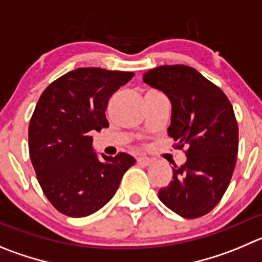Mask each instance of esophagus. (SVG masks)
<instances>
[{
  "instance_id": "1",
  "label": "esophagus",
  "mask_w": 262,
  "mask_h": 262,
  "mask_svg": "<svg viewBox=\"0 0 262 262\" xmlns=\"http://www.w3.org/2000/svg\"><path fill=\"white\" fill-rule=\"evenodd\" d=\"M137 161H138L139 164L143 165H148L152 163V160H151L150 158H147V156H138V158H137Z\"/></svg>"
}]
</instances>
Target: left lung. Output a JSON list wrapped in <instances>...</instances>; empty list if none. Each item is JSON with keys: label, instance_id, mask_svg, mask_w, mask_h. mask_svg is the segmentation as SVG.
I'll use <instances>...</instances> for the list:
<instances>
[{"label": "left lung", "instance_id": "1", "mask_svg": "<svg viewBox=\"0 0 262 262\" xmlns=\"http://www.w3.org/2000/svg\"><path fill=\"white\" fill-rule=\"evenodd\" d=\"M143 81L168 95L172 119L168 136L187 160L174 165L159 199L185 219L209 213L224 196L238 154V123L229 98L195 68L160 66L147 71Z\"/></svg>", "mask_w": 262, "mask_h": 262}]
</instances>
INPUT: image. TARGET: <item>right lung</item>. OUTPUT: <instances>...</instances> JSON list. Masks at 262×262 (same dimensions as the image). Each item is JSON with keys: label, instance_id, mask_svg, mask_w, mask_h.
<instances>
[{"label": "right lung", "instance_id": "obj_1", "mask_svg": "<svg viewBox=\"0 0 262 262\" xmlns=\"http://www.w3.org/2000/svg\"><path fill=\"white\" fill-rule=\"evenodd\" d=\"M133 72L77 68L51 82L29 121L28 146L38 183L53 207L86 217L112 199L124 173L136 163L120 152L99 160L90 132L108 128L107 104Z\"/></svg>", "mask_w": 262, "mask_h": 262}]
</instances>
